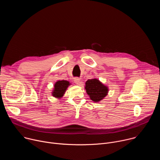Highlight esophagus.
Returning <instances> with one entry per match:
<instances>
[{
    "instance_id": "obj_1",
    "label": "esophagus",
    "mask_w": 160,
    "mask_h": 160,
    "mask_svg": "<svg viewBox=\"0 0 160 160\" xmlns=\"http://www.w3.org/2000/svg\"><path fill=\"white\" fill-rule=\"evenodd\" d=\"M74 82L75 83L77 84V85H80L81 84V80L78 77H76L74 78Z\"/></svg>"
}]
</instances>
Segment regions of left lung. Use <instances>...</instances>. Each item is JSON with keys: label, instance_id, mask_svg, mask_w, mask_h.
I'll list each match as a JSON object with an SVG mask.
<instances>
[{"label": "left lung", "instance_id": "8db88e82", "mask_svg": "<svg viewBox=\"0 0 160 160\" xmlns=\"http://www.w3.org/2000/svg\"><path fill=\"white\" fill-rule=\"evenodd\" d=\"M85 88L91 100L94 102L101 101L108 92V87L96 78L88 80L85 83Z\"/></svg>", "mask_w": 160, "mask_h": 160}]
</instances>
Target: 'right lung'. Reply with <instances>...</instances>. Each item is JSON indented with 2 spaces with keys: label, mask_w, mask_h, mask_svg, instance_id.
<instances>
[{
  "label": "right lung",
  "mask_w": 160,
  "mask_h": 160,
  "mask_svg": "<svg viewBox=\"0 0 160 160\" xmlns=\"http://www.w3.org/2000/svg\"><path fill=\"white\" fill-rule=\"evenodd\" d=\"M70 82L66 80L58 81L54 85V88L52 92V96L56 98H61L63 96Z\"/></svg>",
  "instance_id": "1"
}]
</instances>
